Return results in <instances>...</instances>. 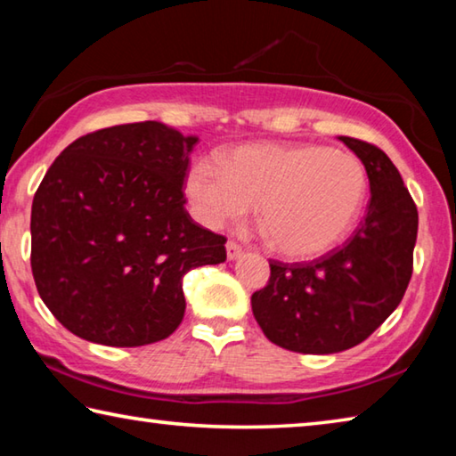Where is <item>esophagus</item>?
Instances as JSON below:
<instances>
[{
  "label": "esophagus",
  "instance_id": "34e87169",
  "mask_svg": "<svg viewBox=\"0 0 456 456\" xmlns=\"http://www.w3.org/2000/svg\"><path fill=\"white\" fill-rule=\"evenodd\" d=\"M241 247H239L235 241H227V259H237L239 256H241Z\"/></svg>",
  "mask_w": 456,
  "mask_h": 456
}]
</instances>
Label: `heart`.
Returning <instances> with one entry per match:
<instances>
[{
	"mask_svg": "<svg viewBox=\"0 0 456 456\" xmlns=\"http://www.w3.org/2000/svg\"><path fill=\"white\" fill-rule=\"evenodd\" d=\"M368 175L356 154L326 144H245L221 165L197 159L184 197L200 225L219 229L257 203L269 247L283 257L328 253L356 225Z\"/></svg>",
	"mask_w": 456,
	"mask_h": 456,
	"instance_id": "1",
	"label": "heart"
}]
</instances>
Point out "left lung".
Wrapping results in <instances>:
<instances>
[{
	"label": "left lung",
	"mask_w": 456,
	"mask_h": 456,
	"mask_svg": "<svg viewBox=\"0 0 456 456\" xmlns=\"http://www.w3.org/2000/svg\"><path fill=\"white\" fill-rule=\"evenodd\" d=\"M366 168L368 213L344 247L310 264L269 261L251 296L269 342L299 354H336L372 334L403 302L412 275L419 211L403 176L378 146L339 136Z\"/></svg>",
	"instance_id": "1"
}]
</instances>
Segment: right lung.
<instances>
[{
  "label": "right lung",
  "instance_id": "right-lung-1",
  "mask_svg": "<svg viewBox=\"0 0 456 456\" xmlns=\"http://www.w3.org/2000/svg\"><path fill=\"white\" fill-rule=\"evenodd\" d=\"M199 138L157 120L96 130L60 152L32 203V273L61 326L88 342H160L184 315L183 277L227 259L184 209Z\"/></svg>",
  "mask_w": 456,
  "mask_h": 456
}]
</instances>
